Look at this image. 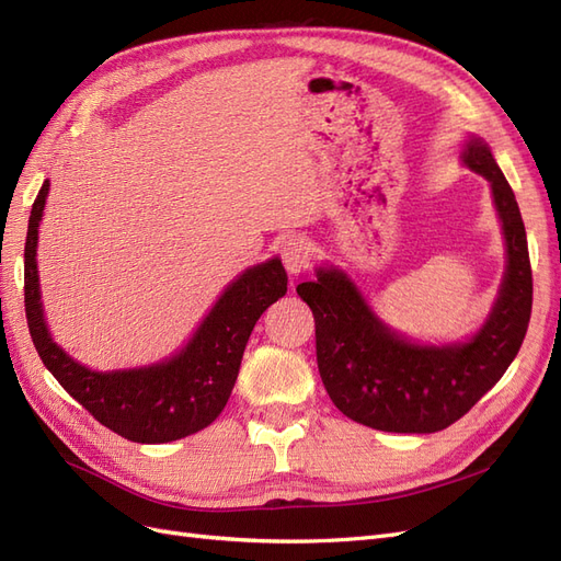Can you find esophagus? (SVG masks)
Listing matches in <instances>:
<instances>
[{"instance_id": "esophagus-1", "label": "esophagus", "mask_w": 561, "mask_h": 561, "mask_svg": "<svg viewBox=\"0 0 561 561\" xmlns=\"http://www.w3.org/2000/svg\"><path fill=\"white\" fill-rule=\"evenodd\" d=\"M311 243L304 239V236H290L280 248V257H283V264L285 268L290 271V274H301L304 268L309 266L311 262Z\"/></svg>"}]
</instances>
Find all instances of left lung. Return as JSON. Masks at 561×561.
Here are the masks:
<instances>
[{
	"instance_id": "left-lung-1",
	"label": "left lung",
	"mask_w": 561,
	"mask_h": 561,
	"mask_svg": "<svg viewBox=\"0 0 561 561\" xmlns=\"http://www.w3.org/2000/svg\"><path fill=\"white\" fill-rule=\"evenodd\" d=\"M463 163L489 180L505 236L499 299L463 344L423 346L388 330L339 268L297 285L316 320L320 379L336 410L386 433H437L472 410L511 367L531 318V262L515 194L491 149L470 138Z\"/></svg>"
}]
</instances>
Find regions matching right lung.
I'll return each mask as SVG.
<instances>
[{"mask_svg":"<svg viewBox=\"0 0 561 561\" xmlns=\"http://www.w3.org/2000/svg\"><path fill=\"white\" fill-rule=\"evenodd\" d=\"M46 196L48 180L32 203L25 241V316L46 369L93 419L130 443H173L210 426L231 396L254 322L287 293L280 260L250 266L227 285L190 344L173 358L138 369L93 371L50 339L44 320L37 241Z\"/></svg>","mask_w":561,"mask_h":561,"instance_id":"obj_1","label":"right lung"}]
</instances>
